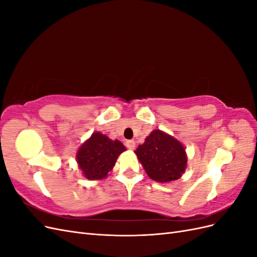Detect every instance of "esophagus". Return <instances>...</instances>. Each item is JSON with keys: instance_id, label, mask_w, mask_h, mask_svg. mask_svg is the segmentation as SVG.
Wrapping results in <instances>:
<instances>
[{"instance_id": "esophagus-1", "label": "esophagus", "mask_w": 257, "mask_h": 257, "mask_svg": "<svg viewBox=\"0 0 257 257\" xmlns=\"http://www.w3.org/2000/svg\"><path fill=\"white\" fill-rule=\"evenodd\" d=\"M125 146H126L127 149H130V150H133L134 148H135V142H134V141H126Z\"/></svg>"}]
</instances>
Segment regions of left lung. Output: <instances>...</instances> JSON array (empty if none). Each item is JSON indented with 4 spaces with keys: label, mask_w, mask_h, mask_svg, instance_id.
Here are the masks:
<instances>
[{
    "label": "left lung",
    "mask_w": 257,
    "mask_h": 257,
    "mask_svg": "<svg viewBox=\"0 0 257 257\" xmlns=\"http://www.w3.org/2000/svg\"><path fill=\"white\" fill-rule=\"evenodd\" d=\"M135 153L148 176L158 182L177 180L188 162L183 146L160 130L153 131Z\"/></svg>",
    "instance_id": "1"
}]
</instances>
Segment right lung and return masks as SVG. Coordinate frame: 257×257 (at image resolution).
Returning <instances> with one entry per match:
<instances>
[{
	"label": "right lung",
	"mask_w": 257,
	"mask_h": 257,
	"mask_svg": "<svg viewBox=\"0 0 257 257\" xmlns=\"http://www.w3.org/2000/svg\"><path fill=\"white\" fill-rule=\"evenodd\" d=\"M125 147L100 133L92 134L77 152V162L85 178L103 179L110 172Z\"/></svg>",
	"instance_id": "right-lung-1"
}]
</instances>
